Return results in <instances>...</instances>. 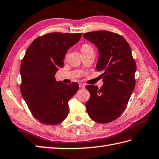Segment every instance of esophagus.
<instances>
[{"mask_svg": "<svg viewBox=\"0 0 159 159\" xmlns=\"http://www.w3.org/2000/svg\"><path fill=\"white\" fill-rule=\"evenodd\" d=\"M79 86H80V89H84V88H85V85H84V84H82V83L79 84Z\"/></svg>", "mask_w": 159, "mask_h": 159, "instance_id": "34e87169", "label": "esophagus"}]
</instances>
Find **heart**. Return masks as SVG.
Wrapping results in <instances>:
<instances>
[{
    "mask_svg": "<svg viewBox=\"0 0 159 159\" xmlns=\"http://www.w3.org/2000/svg\"><path fill=\"white\" fill-rule=\"evenodd\" d=\"M90 50H93V49L89 44H84L82 46V48H81V51H82V53L86 52H89Z\"/></svg>",
    "mask_w": 159,
    "mask_h": 159,
    "instance_id": "b5f03b06",
    "label": "heart"
}]
</instances>
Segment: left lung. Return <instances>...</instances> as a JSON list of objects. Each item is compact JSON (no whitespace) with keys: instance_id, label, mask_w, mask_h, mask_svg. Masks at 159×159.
I'll return each mask as SVG.
<instances>
[{"instance_id":"8db88e82","label":"left lung","mask_w":159,"mask_h":159,"mask_svg":"<svg viewBox=\"0 0 159 159\" xmlns=\"http://www.w3.org/2000/svg\"><path fill=\"white\" fill-rule=\"evenodd\" d=\"M84 38L96 45L103 86H86L90 98L86 103L88 114L98 123H107L124 111L135 86L136 64L130 45L121 35L106 30L84 33Z\"/></svg>"}]
</instances>
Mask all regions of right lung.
Returning <instances> with one entry per match:
<instances>
[{"instance_id": "add662e5", "label": "right lung", "mask_w": 159, "mask_h": 159, "mask_svg": "<svg viewBox=\"0 0 159 159\" xmlns=\"http://www.w3.org/2000/svg\"><path fill=\"white\" fill-rule=\"evenodd\" d=\"M82 33H53L34 39L20 66V91L32 114L41 122L58 125L67 117L68 102L79 89L78 84L57 82L55 74L63 67L70 48Z\"/></svg>"}]
</instances>
